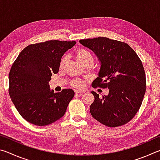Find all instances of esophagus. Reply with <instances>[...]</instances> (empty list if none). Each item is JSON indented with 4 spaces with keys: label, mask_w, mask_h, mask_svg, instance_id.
I'll use <instances>...</instances> for the list:
<instances>
[{
    "label": "esophagus",
    "mask_w": 160,
    "mask_h": 160,
    "mask_svg": "<svg viewBox=\"0 0 160 160\" xmlns=\"http://www.w3.org/2000/svg\"><path fill=\"white\" fill-rule=\"evenodd\" d=\"M75 94H83V93H85V91H82V90H75Z\"/></svg>",
    "instance_id": "esophagus-1"
}]
</instances>
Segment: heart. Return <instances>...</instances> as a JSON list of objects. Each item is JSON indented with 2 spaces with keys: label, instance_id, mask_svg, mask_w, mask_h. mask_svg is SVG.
<instances>
[{
  "label": "heart",
  "instance_id": "b5f03b06",
  "mask_svg": "<svg viewBox=\"0 0 160 160\" xmlns=\"http://www.w3.org/2000/svg\"><path fill=\"white\" fill-rule=\"evenodd\" d=\"M76 57L78 60L79 61L82 65L85 64L87 61H93V57L92 55L88 51L85 49H78L76 51ZM67 60V57L65 56L61 59L60 62V68H63L65 63ZM72 85L75 87V88H82L83 86V82L82 81L79 80H73L72 81Z\"/></svg>",
  "mask_w": 160,
  "mask_h": 160
}]
</instances>
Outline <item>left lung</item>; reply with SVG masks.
<instances>
[{"instance_id": "1", "label": "left lung", "mask_w": 160, "mask_h": 160, "mask_svg": "<svg viewBox=\"0 0 160 160\" xmlns=\"http://www.w3.org/2000/svg\"><path fill=\"white\" fill-rule=\"evenodd\" d=\"M79 42L93 51L100 63L92 86L109 90L108 95L102 97L91 92L94 97L90 107L91 115L109 127L127 123L140 109L145 93L146 78L141 61L126 43L107 37Z\"/></svg>"}]
</instances>
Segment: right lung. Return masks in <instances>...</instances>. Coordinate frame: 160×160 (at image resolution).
Returning a JSON list of instances; mask_svg holds the SVG:
<instances>
[{
  "instance_id": "1",
  "label": "right lung",
  "mask_w": 160,
  "mask_h": 160,
  "mask_svg": "<svg viewBox=\"0 0 160 160\" xmlns=\"http://www.w3.org/2000/svg\"><path fill=\"white\" fill-rule=\"evenodd\" d=\"M76 42L51 40L29 45L9 72V94L20 114L36 126H47L63 116L75 92L51 90V75L58 72L62 56Z\"/></svg>"
}]
</instances>
